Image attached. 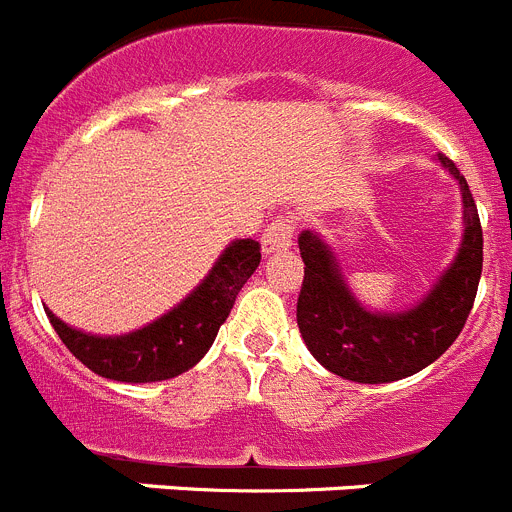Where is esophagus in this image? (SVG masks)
<instances>
[{"label":"esophagus","mask_w":512,"mask_h":512,"mask_svg":"<svg viewBox=\"0 0 512 512\" xmlns=\"http://www.w3.org/2000/svg\"><path fill=\"white\" fill-rule=\"evenodd\" d=\"M292 238H295V220L282 215L266 225V230L261 233V248H264V253L284 251V248L292 246Z\"/></svg>","instance_id":"1"}]
</instances>
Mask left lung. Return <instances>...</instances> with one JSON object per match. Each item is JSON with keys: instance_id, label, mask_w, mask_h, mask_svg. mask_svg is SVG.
I'll list each match as a JSON object with an SVG mask.
<instances>
[{"instance_id": "8db88e82", "label": "left lung", "mask_w": 512, "mask_h": 512, "mask_svg": "<svg viewBox=\"0 0 512 512\" xmlns=\"http://www.w3.org/2000/svg\"><path fill=\"white\" fill-rule=\"evenodd\" d=\"M438 161L459 182L464 238L454 264L413 310H366L348 292L328 243L312 230L300 233L305 279L297 297V325L310 354L338 377L361 384L410 377L433 364L467 323L482 277V225L467 179L443 153Z\"/></svg>"}]
</instances>
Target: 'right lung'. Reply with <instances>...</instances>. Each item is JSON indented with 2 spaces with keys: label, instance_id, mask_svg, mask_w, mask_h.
<instances>
[{
  "label": "right lung",
  "instance_id": "right-lung-1",
  "mask_svg": "<svg viewBox=\"0 0 512 512\" xmlns=\"http://www.w3.org/2000/svg\"><path fill=\"white\" fill-rule=\"evenodd\" d=\"M259 261V241H233L187 300L128 336H89L58 320L51 310H45V315L71 354L99 377L161 382L192 369L210 351L217 330Z\"/></svg>",
  "mask_w": 512,
  "mask_h": 512
}]
</instances>
